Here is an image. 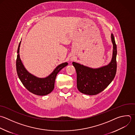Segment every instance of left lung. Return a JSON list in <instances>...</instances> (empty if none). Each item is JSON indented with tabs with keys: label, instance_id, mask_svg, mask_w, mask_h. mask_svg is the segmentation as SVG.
Wrapping results in <instances>:
<instances>
[{
	"label": "left lung",
	"instance_id": "8db88e82",
	"mask_svg": "<svg viewBox=\"0 0 135 135\" xmlns=\"http://www.w3.org/2000/svg\"><path fill=\"white\" fill-rule=\"evenodd\" d=\"M113 43V55L111 62L107 66L93 69L75 62L74 66L77 75V88L80 92L88 95H95L103 91L112 81L117 71V45L113 35L111 34Z\"/></svg>",
	"mask_w": 135,
	"mask_h": 135
}]
</instances>
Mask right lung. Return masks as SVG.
Instances as JSON below:
<instances>
[{
  "instance_id": "right-lung-1",
  "label": "right lung",
  "mask_w": 135,
  "mask_h": 135,
  "mask_svg": "<svg viewBox=\"0 0 135 135\" xmlns=\"http://www.w3.org/2000/svg\"><path fill=\"white\" fill-rule=\"evenodd\" d=\"M20 42L16 59V70L19 79L24 86L31 92L38 95H45L51 93L54 88V83L57 73L68 63L65 62L57 66L54 71L47 78H38L30 74L24 68L20 57Z\"/></svg>"
}]
</instances>
